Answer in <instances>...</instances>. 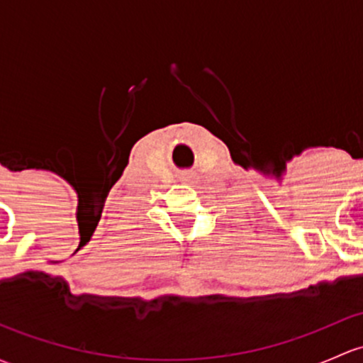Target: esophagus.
Returning <instances> with one entry per match:
<instances>
[{
    "label": "esophagus",
    "instance_id": "34e87169",
    "mask_svg": "<svg viewBox=\"0 0 363 363\" xmlns=\"http://www.w3.org/2000/svg\"><path fill=\"white\" fill-rule=\"evenodd\" d=\"M181 181L186 182V184H196L198 175L193 174V172H186V174L181 175Z\"/></svg>",
    "mask_w": 363,
    "mask_h": 363
}]
</instances>
